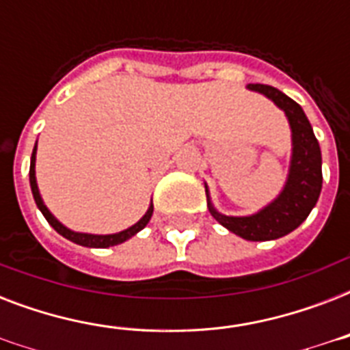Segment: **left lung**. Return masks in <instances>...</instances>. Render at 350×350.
<instances>
[{"label": "left lung", "instance_id": "left-lung-1", "mask_svg": "<svg viewBox=\"0 0 350 350\" xmlns=\"http://www.w3.org/2000/svg\"><path fill=\"white\" fill-rule=\"evenodd\" d=\"M247 89L267 96L287 116L293 132V154H291L287 181L278 198L250 216H225L214 208L207 185H205V194L213 218L224 225L225 229L249 241H269V239L287 236L288 232L298 229L314 208L323 181L321 150L304 109L296 101L271 85L250 83L247 85Z\"/></svg>", "mask_w": 350, "mask_h": 350}]
</instances>
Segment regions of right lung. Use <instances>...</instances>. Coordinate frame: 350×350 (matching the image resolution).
I'll return each mask as SVG.
<instances>
[{
  "mask_svg": "<svg viewBox=\"0 0 350 350\" xmlns=\"http://www.w3.org/2000/svg\"><path fill=\"white\" fill-rule=\"evenodd\" d=\"M36 150H38V142H36V147L32 150V158H30V170H29V178H30V189H32V196H34V202L38 205V208L41 211V214L45 216V219L49 224L52 225V229L59 232L63 238L70 239L74 243L81 245V247H92V249H107V247H112V245H120L123 241H126L129 238H132L134 234H137L142 229H145V225L150 221L152 218V211L154 205L150 203V207L145 214H143V218L134 224L129 229L121 230V232L116 234H89V232H76V230L67 229L65 225L59 221L57 218H54V214L46 208V205L41 200L40 189H38V181H36Z\"/></svg>",
  "mask_w": 350,
  "mask_h": 350,
  "instance_id": "obj_1",
  "label": "right lung"
}]
</instances>
